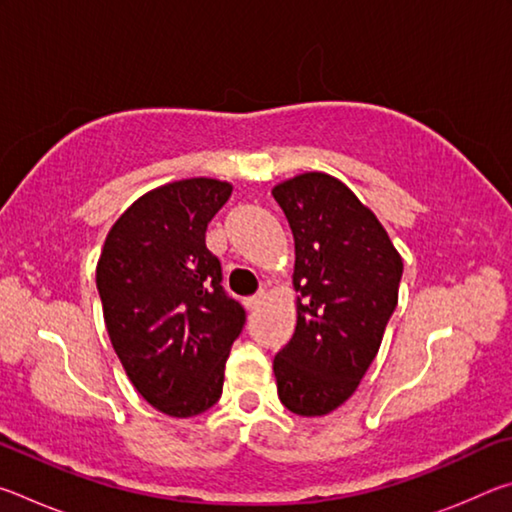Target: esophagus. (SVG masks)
<instances>
[{"label": "esophagus", "mask_w": 512, "mask_h": 512, "mask_svg": "<svg viewBox=\"0 0 512 512\" xmlns=\"http://www.w3.org/2000/svg\"><path fill=\"white\" fill-rule=\"evenodd\" d=\"M264 298H266V293H264V291H259V293H255V296L246 298V307H248L250 311H255L259 305H262Z\"/></svg>", "instance_id": "1"}]
</instances>
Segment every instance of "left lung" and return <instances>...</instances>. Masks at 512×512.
Returning a JSON list of instances; mask_svg holds the SVG:
<instances>
[{
    "mask_svg": "<svg viewBox=\"0 0 512 512\" xmlns=\"http://www.w3.org/2000/svg\"><path fill=\"white\" fill-rule=\"evenodd\" d=\"M296 241L298 323L275 354L280 402L325 415L357 391L397 307L402 257L341 180L309 171L273 187Z\"/></svg>",
    "mask_w": 512,
    "mask_h": 512,
    "instance_id": "left-lung-1",
    "label": "left lung"
}]
</instances>
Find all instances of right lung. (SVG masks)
<instances>
[{"label": "right lung", "instance_id": "1", "mask_svg": "<svg viewBox=\"0 0 512 512\" xmlns=\"http://www.w3.org/2000/svg\"><path fill=\"white\" fill-rule=\"evenodd\" d=\"M230 183L189 178L162 185L112 225L97 289L112 348L146 402L192 418L219 402L223 370L246 311L221 287V262L205 246Z\"/></svg>", "mask_w": 512, "mask_h": 512}]
</instances>
